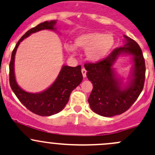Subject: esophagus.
I'll return each mask as SVG.
<instances>
[{
	"label": "esophagus",
	"mask_w": 155,
	"mask_h": 155,
	"mask_svg": "<svg viewBox=\"0 0 155 155\" xmlns=\"http://www.w3.org/2000/svg\"><path fill=\"white\" fill-rule=\"evenodd\" d=\"M82 75H83V77H86V73H87V71H86L84 68H82Z\"/></svg>",
	"instance_id": "34e87169"
}]
</instances>
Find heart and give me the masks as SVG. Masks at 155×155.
Listing matches in <instances>:
<instances>
[{
    "mask_svg": "<svg viewBox=\"0 0 155 155\" xmlns=\"http://www.w3.org/2000/svg\"><path fill=\"white\" fill-rule=\"evenodd\" d=\"M75 45L85 50L86 58L93 62H97L109 54L114 45V38L110 34L99 32H84L75 39ZM65 48L74 54L76 48L72 45H67Z\"/></svg>",
    "mask_w": 155,
    "mask_h": 155,
    "instance_id": "heart-1",
    "label": "heart"
}]
</instances>
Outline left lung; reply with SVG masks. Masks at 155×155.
Instances as JSON below:
<instances>
[{"label": "left lung", "instance_id": "left-lung-1", "mask_svg": "<svg viewBox=\"0 0 155 155\" xmlns=\"http://www.w3.org/2000/svg\"><path fill=\"white\" fill-rule=\"evenodd\" d=\"M123 47L116 48L108 56L97 63L84 64L87 77L93 84L88 98L91 110L102 117H114L126 111L137 100L144 86L146 66L138 44L124 35ZM120 54L133 56V68L126 86L116 76L113 66Z\"/></svg>", "mask_w": 155, "mask_h": 155}]
</instances>
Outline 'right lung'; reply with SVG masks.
<instances>
[{
	"label": "right lung",
	"instance_id": "add662e5",
	"mask_svg": "<svg viewBox=\"0 0 155 155\" xmlns=\"http://www.w3.org/2000/svg\"><path fill=\"white\" fill-rule=\"evenodd\" d=\"M56 20L41 23L36 27L30 29L19 39L12 53L9 63V84L14 94L28 110L40 116H51L61 111L69 100L70 95L73 89L82 82L83 76L81 66L63 65L58 77L51 86L40 93L27 92L21 88L15 77L14 62L16 50L21 42L32 33L43 30H56Z\"/></svg>",
	"mask_w": 155,
	"mask_h": 155
}]
</instances>
